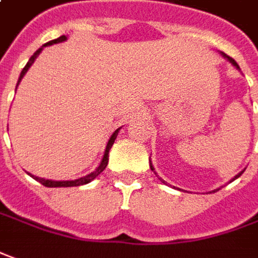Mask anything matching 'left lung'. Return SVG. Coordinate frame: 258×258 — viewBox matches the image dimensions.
<instances>
[{
	"label": "left lung",
	"mask_w": 258,
	"mask_h": 258,
	"mask_svg": "<svg viewBox=\"0 0 258 258\" xmlns=\"http://www.w3.org/2000/svg\"><path fill=\"white\" fill-rule=\"evenodd\" d=\"M222 54H223V56H225V57H226L227 60H229V61H230V63H232V64H233V66H236V67H237V69H239V64H237V63H236V61H234V58L229 57V56H226V54H225V53H222ZM150 168H152V171H154V168H153V166H152V164H150ZM243 171H244V170H243ZM243 171H241V173H239V174H237V175H236V177H234L233 180H236V178H239V177H240L241 174H243ZM154 174H156V171H154ZM233 180H232V181H233ZM161 181H163V180H161ZM163 182H164V181H163ZM214 192H215V191H214Z\"/></svg>",
	"instance_id": "obj_1"
}]
</instances>
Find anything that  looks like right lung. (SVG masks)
Listing matches in <instances>:
<instances>
[{
    "label": "right lung",
    "mask_w": 258,
    "mask_h": 258,
    "mask_svg": "<svg viewBox=\"0 0 258 258\" xmlns=\"http://www.w3.org/2000/svg\"><path fill=\"white\" fill-rule=\"evenodd\" d=\"M67 37L63 35V36L57 37V39H54V40H51V42H47L46 44H43L40 49H37L35 53H33V56H32L31 58H29V61L26 63V66L24 67V70H22V73H21V76H19V80H18V84H19V81L22 80V77L25 76V73L29 70V67L32 66V63L35 61V58L39 56V53L42 51V49H43L44 46H49V44H53V43H58V42H64ZM118 132L119 129H116L115 132H113V135L111 136V139H109V142H108V145H106V150H105V154H104V159H102V161H101V164H99V167L94 171V173L88 174V175H85V177H83V178H78V180H74V181H51V180H44V178H40V177H35V175H32L33 178L36 181H39L42 185L44 186H50V188H53V186H78V185H84V184H88V182H91L98 174H101L104 170H105L106 164H108V157H109V150H111L112 145H113V142H115V139H116V136H118Z\"/></svg>",
    "instance_id": "obj_1"
}]
</instances>
